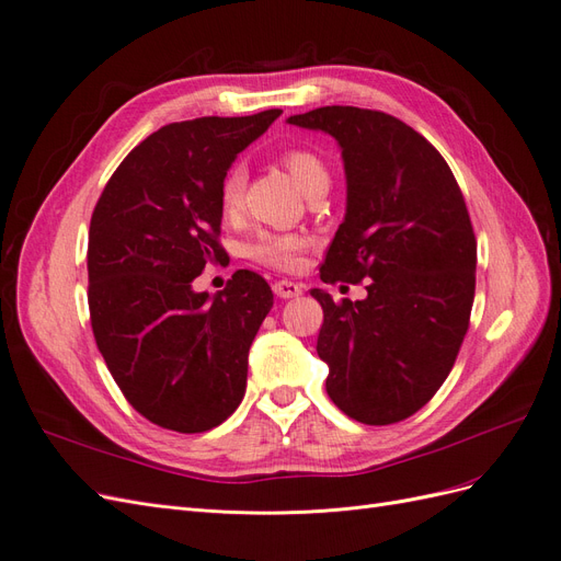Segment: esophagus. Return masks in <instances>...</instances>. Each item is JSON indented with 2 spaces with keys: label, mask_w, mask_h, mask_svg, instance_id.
Returning <instances> with one entry per match:
<instances>
[{
  "label": "esophagus",
  "mask_w": 561,
  "mask_h": 561,
  "mask_svg": "<svg viewBox=\"0 0 561 561\" xmlns=\"http://www.w3.org/2000/svg\"><path fill=\"white\" fill-rule=\"evenodd\" d=\"M274 293L280 297V299H293V297H299L304 293V287L295 280H276L274 283Z\"/></svg>",
  "instance_id": "1"
}]
</instances>
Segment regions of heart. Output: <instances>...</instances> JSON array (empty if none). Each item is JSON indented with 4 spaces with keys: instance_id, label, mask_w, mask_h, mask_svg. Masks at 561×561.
<instances>
[{
    "instance_id": "obj_1",
    "label": "heart",
    "mask_w": 561,
    "mask_h": 561,
    "mask_svg": "<svg viewBox=\"0 0 561 561\" xmlns=\"http://www.w3.org/2000/svg\"><path fill=\"white\" fill-rule=\"evenodd\" d=\"M280 163L290 171L295 182L309 196L316 192H325L330 184V168L325 159L318 157L313 149L307 147H287L280 151ZM243 171L229 168L222 182H219V213L225 219H236L243 208ZM309 241L301 233L287 231H260L245 245V254L262 266L276 271H295L301 262V252L307 250Z\"/></svg>"
}]
</instances>
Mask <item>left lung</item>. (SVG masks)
Returning a JSON list of instances; mask_svg holds the SVG:
<instances>
[{
  "label": "left lung",
  "mask_w": 561,
  "mask_h": 561,
  "mask_svg": "<svg viewBox=\"0 0 561 561\" xmlns=\"http://www.w3.org/2000/svg\"><path fill=\"white\" fill-rule=\"evenodd\" d=\"M287 122L342 145L348 203L322 283L367 278L363 301L311 290L328 396L355 421L390 426L437 393L470 325L478 239L466 198L443 154L386 112L332 105Z\"/></svg>",
  "instance_id": "1"
}]
</instances>
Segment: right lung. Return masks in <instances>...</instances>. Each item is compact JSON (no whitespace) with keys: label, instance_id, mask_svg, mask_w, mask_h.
Here are the masks:
<instances>
[{"label":"right lung","instance_id":"right-lung-1","mask_svg":"<svg viewBox=\"0 0 561 561\" xmlns=\"http://www.w3.org/2000/svg\"><path fill=\"white\" fill-rule=\"evenodd\" d=\"M280 110L203 116L151 133L118 163L89 229V311L98 351L147 421L206 433L245 396L248 351L274 307L268 283L239 268L222 293H194L222 264L219 182Z\"/></svg>","mask_w":561,"mask_h":561}]
</instances>
